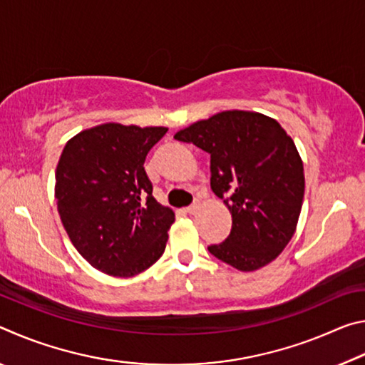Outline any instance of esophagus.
I'll return each mask as SVG.
<instances>
[{"mask_svg":"<svg viewBox=\"0 0 365 365\" xmlns=\"http://www.w3.org/2000/svg\"><path fill=\"white\" fill-rule=\"evenodd\" d=\"M197 209H200V205H197V202H195V205H191V206L187 207V212L188 214H196Z\"/></svg>","mask_w":365,"mask_h":365,"instance_id":"esophagus-1","label":"esophagus"}]
</instances>
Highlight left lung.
<instances>
[{
  "label": "left lung",
  "mask_w": 365,
  "mask_h": 365,
  "mask_svg": "<svg viewBox=\"0 0 365 365\" xmlns=\"http://www.w3.org/2000/svg\"><path fill=\"white\" fill-rule=\"evenodd\" d=\"M174 138L211 154V188L232 214L230 235L209 252L242 272L279 257L304 197V168L285 128L269 115L233 109L191 123Z\"/></svg>",
  "instance_id": "8db88e82"
}]
</instances>
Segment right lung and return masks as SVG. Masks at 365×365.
Segmentation results:
<instances>
[{
    "mask_svg": "<svg viewBox=\"0 0 365 365\" xmlns=\"http://www.w3.org/2000/svg\"><path fill=\"white\" fill-rule=\"evenodd\" d=\"M165 127L108 122L67 141L56 168L54 197L72 245L95 269L133 277L158 261L175 214L153 197L148 151Z\"/></svg>",
    "mask_w": 365,
    "mask_h": 365,
    "instance_id": "1",
    "label": "right lung"
}]
</instances>
